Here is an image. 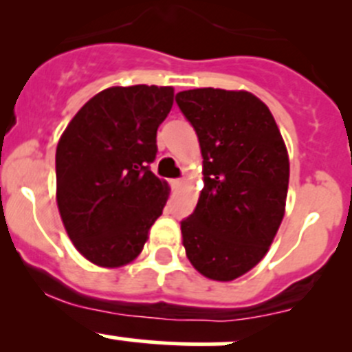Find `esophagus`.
Wrapping results in <instances>:
<instances>
[{"label": "esophagus", "mask_w": 352, "mask_h": 352, "mask_svg": "<svg viewBox=\"0 0 352 352\" xmlns=\"http://www.w3.org/2000/svg\"><path fill=\"white\" fill-rule=\"evenodd\" d=\"M182 184H184V179H173L172 180L173 189H180V187H182Z\"/></svg>", "instance_id": "esophagus-1"}]
</instances>
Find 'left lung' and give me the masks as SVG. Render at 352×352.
<instances>
[{
	"instance_id": "8db88e82",
	"label": "left lung",
	"mask_w": 352,
	"mask_h": 352,
	"mask_svg": "<svg viewBox=\"0 0 352 352\" xmlns=\"http://www.w3.org/2000/svg\"><path fill=\"white\" fill-rule=\"evenodd\" d=\"M202 153L204 189L180 221L187 258L202 276L233 281L262 261L285 216L286 144L271 110L248 91L177 94Z\"/></svg>"
}]
</instances>
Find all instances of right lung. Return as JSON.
<instances>
[{
	"instance_id": "add662e5",
	"label": "right lung",
	"mask_w": 352,
	"mask_h": 352,
	"mask_svg": "<svg viewBox=\"0 0 352 352\" xmlns=\"http://www.w3.org/2000/svg\"><path fill=\"white\" fill-rule=\"evenodd\" d=\"M172 87H112L71 119L56 150V199L76 250L100 267L129 264L168 199L150 170Z\"/></svg>"
}]
</instances>
